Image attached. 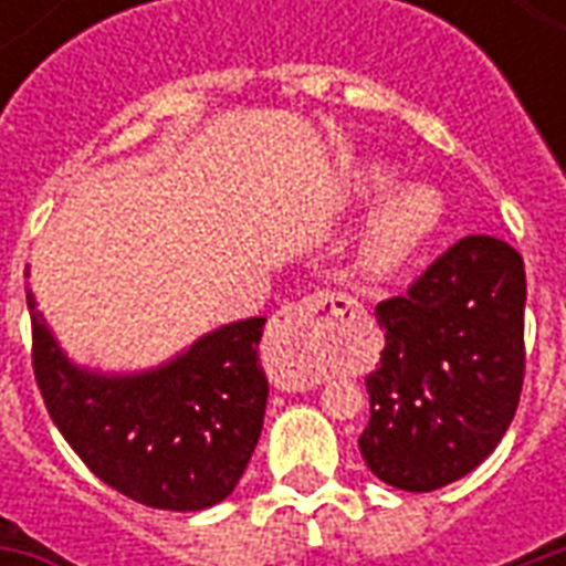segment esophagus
<instances>
[{"label":"esophagus","instance_id":"1","mask_svg":"<svg viewBox=\"0 0 566 566\" xmlns=\"http://www.w3.org/2000/svg\"><path fill=\"white\" fill-rule=\"evenodd\" d=\"M364 315L352 296L312 294L300 303L282 306L270 321L263 357L270 376L282 388H308L318 381V352L333 331Z\"/></svg>","mask_w":566,"mask_h":566}]
</instances>
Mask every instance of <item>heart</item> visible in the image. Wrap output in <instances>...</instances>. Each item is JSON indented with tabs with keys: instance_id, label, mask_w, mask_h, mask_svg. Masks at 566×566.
Masks as SVG:
<instances>
[{
	"instance_id": "heart-1",
	"label": "heart",
	"mask_w": 566,
	"mask_h": 566,
	"mask_svg": "<svg viewBox=\"0 0 566 566\" xmlns=\"http://www.w3.org/2000/svg\"><path fill=\"white\" fill-rule=\"evenodd\" d=\"M391 172H376L369 178V193H381L391 185ZM442 221V199L433 187L403 185L381 202L376 218L369 223L364 258L369 270L388 272L400 266L403 260L416 254L424 245L427 235L433 233Z\"/></svg>"
}]
</instances>
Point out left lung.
I'll use <instances>...</instances> for the list:
<instances>
[{"mask_svg":"<svg viewBox=\"0 0 566 566\" xmlns=\"http://www.w3.org/2000/svg\"><path fill=\"white\" fill-rule=\"evenodd\" d=\"M524 296L522 254L463 235L376 306L385 348L357 446L381 482L437 491L497 449L524 385Z\"/></svg>","mask_w":566,"mask_h":566,"instance_id":"1","label":"left lung"}]
</instances>
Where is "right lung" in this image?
Returning a JSON list of instances; mask_svg holds the SVG:
<instances>
[{"label": "right lung", "mask_w": 566, "mask_h": 566, "mask_svg": "<svg viewBox=\"0 0 566 566\" xmlns=\"http://www.w3.org/2000/svg\"><path fill=\"white\" fill-rule=\"evenodd\" d=\"M32 373L48 412L96 479L150 510L221 503L245 473L263 427L266 318L227 324L172 364L139 376H96L69 364L35 300Z\"/></svg>", "instance_id": "1"}]
</instances>
